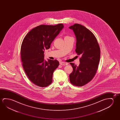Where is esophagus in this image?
<instances>
[{"label":"esophagus","instance_id":"esophagus-1","mask_svg":"<svg viewBox=\"0 0 120 120\" xmlns=\"http://www.w3.org/2000/svg\"><path fill=\"white\" fill-rule=\"evenodd\" d=\"M60 64L61 65H64V66H65V65H67L68 64L67 63H65L64 62H61L60 63Z\"/></svg>","mask_w":120,"mask_h":120}]
</instances>
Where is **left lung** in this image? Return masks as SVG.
Listing matches in <instances>:
<instances>
[{
  "mask_svg": "<svg viewBox=\"0 0 120 120\" xmlns=\"http://www.w3.org/2000/svg\"><path fill=\"white\" fill-rule=\"evenodd\" d=\"M69 28L73 31L76 38L75 51L82 56L79 66L70 63L73 71L69 75V80L73 85L82 86L91 81L96 73L100 49L94 34L85 26L75 24Z\"/></svg>",
  "mask_w": 120,
  "mask_h": 120,
  "instance_id": "obj_1",
  "label": "left lung"
}]
</instances>
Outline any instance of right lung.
I'll return each mask as SVG.
<instances>
[{
  "label": "right lung",
  "instance_id": "add662e5",
  "mask_svg": "<svg viewBox=\"0 0 120 120\" xmlns=\"http://www.w3.org/2000/svg\"><path fill=\"white\" fill-rule=\"evenodd\" d=\"M64 27L62 24L55 26L40 25L30 30L24 38L21 47L22 66L30 80L41 87L51 84L53 71L59 65L57 60L44 59V51Z\"/></svg>",
  "mask_w": 120,
  "mask_h": 120
}]
</instances>
